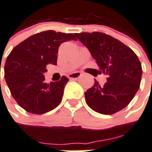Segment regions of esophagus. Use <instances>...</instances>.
<instances>
[{
    "label": "esophagus",
    "instance_id": "obj_1",
    "mask_svg": "<svg viewBox=\"0 0 152 152\" xmlns=\"http://www.w3.org/2000/svg\"><path fill=\"white\" fill-rule=\"evenodd\" d=\"M80 76H81V73L79 72H74L70 74V75L68 76V78L70 80H77Z\"/></svg>",
    "mask_w": 152,
    "mask_h": 152
}]
</instances>
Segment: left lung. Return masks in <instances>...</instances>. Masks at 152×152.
Here are the masks:
<instances>
[{
  "label": "left lung",
  "mask_w": 152,
  "mask_h": 152,
  "mask_svg": "<svg viewBox=\"0 0 152 152\" xmlns=\"http://www.w3.org/2000/svg\"><path fill=\"white\" fill-rule=\"evenodd\" d=\"M76 36L90 51L100 71L109 76L103 86L95 81L85 92L87 104L102 114L122 110L139 88L142 70L138 56L122 42L106 34L84 32Z\"/></svg>",
  "instance_id": "obj_1"
}]
</instances>
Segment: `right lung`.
<instances>
[{
	"instance_id": "right-lung-1",
	"label": "right lung",
	"mask_w": 152,
	"mask_h": 152,
	"mask_svg": "<svg viewBox=\"0 0 152 152\" xmlns=\"http://www.w3.org/2000/svg\"><path fill=\"white\" fill-rule=\"evenodd\" d=\"M76 40L73 34L47 30L35 34L19 43L7 57L4 78L11 95L25 110L42 114L61 102L65 85L69 80L45 83L47 65L57 64V54L64 42Z\"/></svg>"
}]
</instances>
